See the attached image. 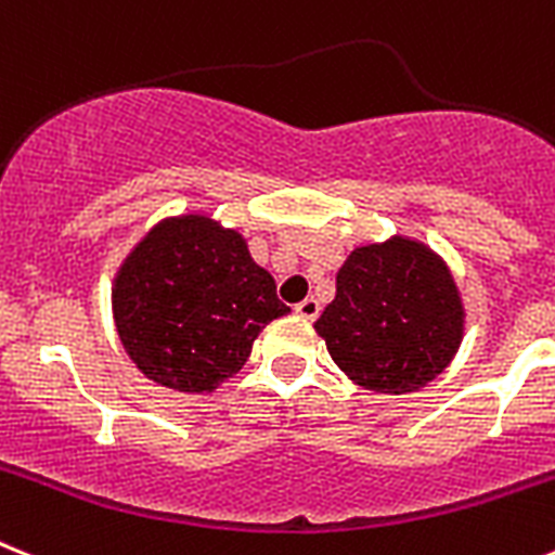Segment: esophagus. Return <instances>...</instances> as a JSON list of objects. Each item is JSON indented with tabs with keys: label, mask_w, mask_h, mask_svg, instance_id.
Here are the masks:
<instances>
[{
	"label": "esophagus",
	"mask_w": 555,
	"mask_h": 555,
	"mask_svg": "<svg viewBox=\"0 0 555 555\" xmlns=\"http://www.w3.org/2000/svg\"><path fill=\"white\" fill-rule=\"evenodd\" d=\"M295 311L302 317V320H317V317H320V302H317L314 297H306L302 302H297Z\"/></svg>",
	"instance_id": "34e87169"
}]
</instances>
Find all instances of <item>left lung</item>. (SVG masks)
<instances>
[{"mask_svg":"<svg viewBox=\"0 0 555 555\" xmlns=\"http://www.w3.org/2000/svg\"><path fill=\"white\" fill-rule=\"evenodd\" d=\"M328 353L364 390L413 392L433 382L463 336L452 274L406 238L359 246L336 274V297L314 323Z\"/></svg>","mask_w":555,"mask_h":555,"instance_id":"8db88e82","label":"left lung"}]
</instances>
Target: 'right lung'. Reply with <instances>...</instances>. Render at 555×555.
Instances as JSON below:
<instances>
[{
	"label": "right lung",
	"instance_id": "1",
	"mask_svg": "<svg viewBox=\"0 0 555 555\" xmlns=\"http://www.w3.org/2000/svg\"><path fill=\"white\" fill-rule=\"evenodd\" d=\"M112 297L122 348L179 392L216 390L249 359L260 328L288 314L238 232L205 216L156 224L126 258Z\"/></svg>",
	"mask_w": 555,
	"mask_h": 555
}]
</instances>
